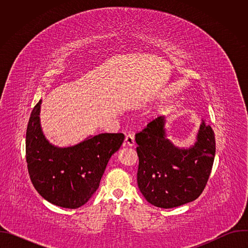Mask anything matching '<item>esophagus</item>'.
Returning a JSON list of instances; mask_svg holds the SVG:
<instances>
[{"instance_id":"obj_1","label":"esophagus","mask_w":248,"mask_h":248,"mask_svg":"<svg viewBox=\"0 0 248 248\" xmlns=\"http://www.w3.org/2000/svg\"><path fill=\"white\" fill-rule=\"evenodd\" d=\"M124 145L130 146V147L134 145V136H133V134H130V133L126 134L125 139H124Z\"/></svg>"}]
</instances>
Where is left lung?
I'll return each mask as SVG.
<instances>
[{
  "instance_id": "1",
  "label": "left lung",
  "mask_w": 248,
  "mask_h": 248,
  "mask_svg": "<svg viewBox=\"0 0 248 248\" xmlns=\"http://www.w3.org/2000/svg\"><path fill=\"white\" fill-rule=\"evenodd\" d=\"M165 124L166 118L161 116L135 134L137 185L149 203L169 209L202 193L213 167L216 143L214 130L202 121L195 144L180 149L166 138Z\"/></svg>"
}]
</instances>
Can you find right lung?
Returning a JSON list of instances; mask_svg holds the SVG:
<instances>
[{"instance_id":"add662e5","label":"right lung","mask_w":248,"mask_h":248,"mask_svg":"<svg viewBox=\"0 0 248 248\" xmlns=\"http://www.w3.org/2000/svg\"><path fill=\"white\" fill-rule=\"evenodd\" d=\"M41 100L34 106L26 129L25 154L30 180L50 203L69 209L84 205L98 189L123 133H101L79 144L59 148L48 142L40 126Z\"/></svg>"}]
</instances>
